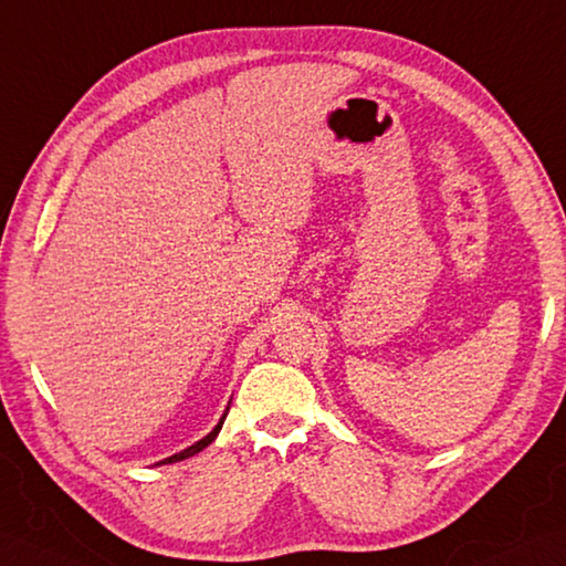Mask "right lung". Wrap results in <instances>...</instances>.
<instances>
[{
  "label": "right lung",
  "instance_id": "1",
  "mask_svg": "<svg viewBox=\"0 0 566 566\" xmlns=\"http://www.w3.org/2000/svg\"><path fill=\"white\" fill-rule=\"evenodd\" d=\"M227 412H229V410H227ZM227 412H223V417L219 419V424H217L212 431H209L202 441H197L195 446H190V449H186V451H182V453H176V455L166 458V461H161V463L166 465V463H178V461H186V458H192L195 453H200L202 449H207V446L217 439V433H219V429H221V424H223V419H227Z\"/></svg>",
  "mask_w": 566,
  "mask_h": 566
}]
</instances>
